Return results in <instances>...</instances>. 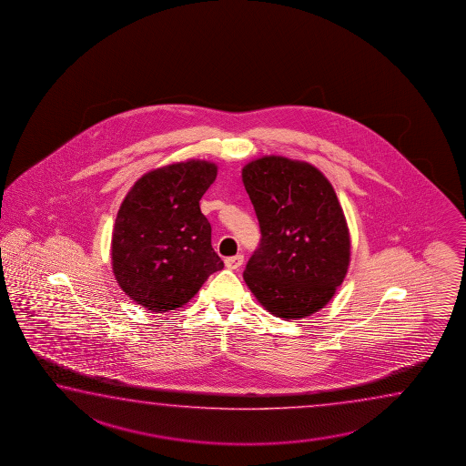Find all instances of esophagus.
<instances>
[{
    "instance_id": "obj_1",
    "label": "esophagus",
    "mask_w": 466,
    "mask_h": 466,
    "mask_svg": "<svg viewBox=\"0 0 466 466\" xmlns=\"http://www.w3.org/2000/svg\"><path fill=\"white\" fill-rule=\"evenodd\" d=\"M243 259H245V258L241 255L229 256V258L225 259V265H227L228 269H239L241 265H243Z\"/></svg>"
}]
</instances>
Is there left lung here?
I'll list each match as a JSON object with an SVG mask.
<instances>
[{"instance_id": "8db88e82", "label": "left lung", "mask_w": 466, "mask_h": 466, "mask_svg": "<svg viewBox=\"0 0 466 466\" xmlns=\"http://www.w3.org/2000/svg\"><path fill=\"white\" fill-rule=\"evenodd\" d=\"M261 239L243 278L278 318L324 308L346 278L350 239L338 197L318 168L263 157L243 168Z\"/></svg>"}]
</instances>
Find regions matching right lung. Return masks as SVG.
<instances>
[{
  "label": "right lung",
  "instance_id": "1",
  "mask_svg": "<svg viewBox=\"0 0 466 466\" xmlns=\"http://www.w3.org/2000/svg\"><path fill=\"white\" fill-rule=\"evenodd\" d=\"M217 165L190 160L148 172L120 205L112 235V269L122 291L148 310L190 301L223 268L211 247L200 200Z\"/></svg>",
  "mask_w": 466,
  "mask_h": 466
}]
</instances>
